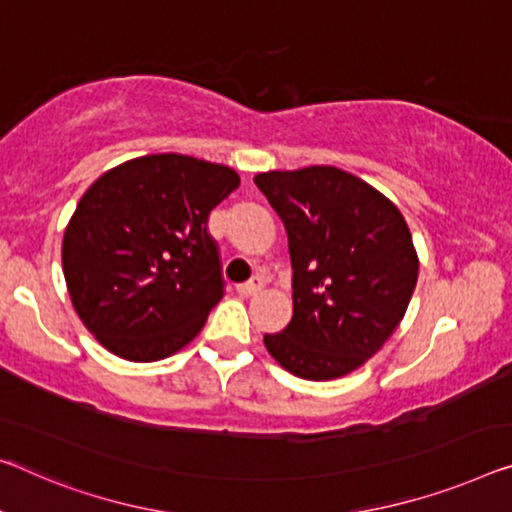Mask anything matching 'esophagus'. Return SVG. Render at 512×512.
I'll return each instance as SVG.
<instances>
[{
    "mask_svg": "<svg viewBox=\"0 0 512 512\" xmlns=\"http://www.w3.org/2000/svg\"><path fill=\"white\" fill-rule=\"evenodd\" d=\"M261 288H263V279H261V277H254V279H249L247 283H240V286L235 288V290H238L240 295L251 297V295L261 293Z\"/></svg>",
    "mask_w": 512,
    "mask_h": 512,
    "instance_id": "esophagus-1",
    "label": "esophagus"
}]
</instances>
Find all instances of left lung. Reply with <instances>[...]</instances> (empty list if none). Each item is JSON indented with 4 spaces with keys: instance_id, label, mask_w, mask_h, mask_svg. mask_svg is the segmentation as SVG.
<instances>
[{
    "instance_id": "1",
    "label": "left lung",
    "mask_w": 512,
    "mask_h": 512,
    "mask_svg": "<svg viewBox=\"0 0 512 512\" xmlns=\"http://www.w3.org/2000/svg\"><path fill=\"white\" fill-rule=\"evenodd\" d=\"M288 233L293 318L265 348L288 373L334 380L373 357L403 320L419 277L393 203L336 167L254 178Z\"/></svg>"
}]
</instances>
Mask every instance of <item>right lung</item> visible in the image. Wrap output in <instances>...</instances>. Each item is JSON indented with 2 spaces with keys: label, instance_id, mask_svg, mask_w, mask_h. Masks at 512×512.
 <instances>
[{
  "label": "right lung",
  "instance_id": "add662e5",
  "mask_svg": "<svg viewBox=\"0 0 512 512\" xmlns=\"http://www.w3.org/2000/svg\"><path fill=\"white\" fill-rule=\"evenodd\" d=\"M238 185L222 164L162 153L86 190L61 258L77 316L109 352L157 361L201 332L226 288L208 217Z\"/></svg>",
  "mask_w": 512,
  "mask_h": 512
}]
</instances>
